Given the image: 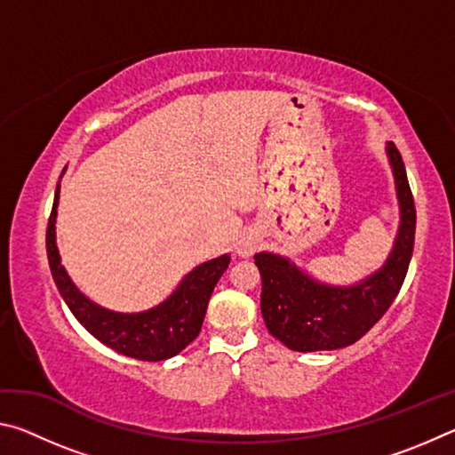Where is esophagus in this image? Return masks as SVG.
Here are the masks:
<instances>
[{
    "mask_svg": "<svg viewBox=\"0 0 455 455\" xmlns=\"http://www.w3.org/2000/svg\"><path fill=\"white\" fill-rule=\"evenodd\" d=\"M257 246H259V236L255 233H244L241 238H238L236 252L241 257H251L252 252L257 251Z\"/></svg>",
    "mask_w": 455,
    "mask_h": 455,
    "instance_id": "esophagus-1",
    "label": "esophagus"
}]
</instances>
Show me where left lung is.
I'll use <instances>...</instances> for the list:
<instances>
[{
    "label": "left lung",
    "instance_id": "1",
    "mask_svg": "<svg viewBox=\"0 0 455 455\" xmlns=\"http://www.w3.org/2000/svg\"><path fill=\"white\" fill-rule=\"evenodd\" d=\"M387 156L399 200L397 238L385 265L353 287L315 281L289 259L257 252L255 265L263 279L260 311L267 329L292 351H333L359 341L391 303L410 268L415 241V204L402 154L394 142Z\"/></svg>",
    "mask_w": 455,
    "mask_h": 455
}]
</instances>
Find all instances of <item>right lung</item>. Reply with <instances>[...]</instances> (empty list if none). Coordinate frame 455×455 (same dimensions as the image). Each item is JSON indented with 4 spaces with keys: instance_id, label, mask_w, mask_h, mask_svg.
<instances>
[{
    "instance_id": "add662e5",
    "label": "right lung",
    "mask_w": 455,
    "mask_h": 455,
    "mask_svg": "<svg viewBox=\"0 0 455 455\" xmlns=\"http://www.w3.org/2000/svg\"><path fill=\"white\" fill-rule=\"evenodd\" d=\"M58 198L60 184L56 188V196H53V206L48 220L45 249H48L53 281H56L60 295L64 297L74 317L98 341H102L108 347L126 357L140 361H164L179 355L188 343L198 337L206 315V307H209V299L222 273L227 271L230 257L222 255L198 265L195 271L184 276L182 283L164 303H160L150 311H108L104 307L92 303L84 292H80V289L68 276L66 268L60 263V252L56 246Z\"/></svg>"
}]
</instances>
